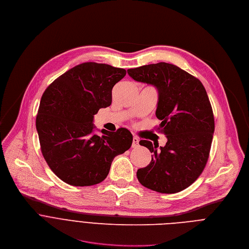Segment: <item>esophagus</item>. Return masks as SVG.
Returning a JSON list of instances; mask_svg holds the SVG:
<instances>
[{"label":"esophagus","instance_id":"1","mask_svg":"<svg viewBox=\"0 0 249 249\" xmlns=\"http://www.w3.org/2000/svg\"><path fill=\"white\" fill-rule=\"evenodd\" d=\"M139 145V139H138V137H136V136H133V138H132V148H135V147H137Z\"/></svg>","mask_w":249,"mask_h":249}]
</instances>
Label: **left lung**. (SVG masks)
Returning a JSON list of instances; mask_svg holds the SVG:
<instances>
[{
	"mask_svg": "<svg viewBox=\"0 0 249 249\" xmlns=\"http://www.w3.org/2000/svg\"><path fill=\"white\" fill-rule=\"evenodd\" d=\"M127 72L158 89V130L168 138L160 149L151 141H139L153 155L150 164L137 170V178L157 192H179L199 178L209 158L215 122L207 92L199 79L172 64L146 65Z\"/></svg>",
	"mask_w": 249,
	"mask_h": 249,
	"instance_id": "8db88e82",
	"label": "left lung"
}]
</instances>
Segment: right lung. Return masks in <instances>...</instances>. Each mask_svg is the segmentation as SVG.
<instances>
[{
	"label": "right lung",
	"instance_id": "1",
	"mask_svg": "<svg viewBox=\"0 0 249 249\" xmlns=\"http://www.w3.org/2000/svg\"><path fill=\"white\" fill-rule=\"evenodd\" d=\"M126 71L106 64L83 63L50 84L42 95L36 129L41 152L52 172L73 186L103 181L114 158L130 148L126 128L93 133V118L112 104V89Z\"/></svg>",
	"mask_w": 249,
	"mask_h": 249
}]
</instances>
